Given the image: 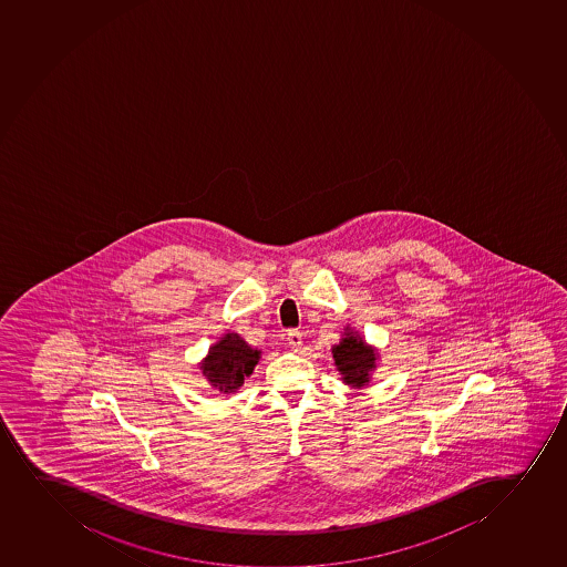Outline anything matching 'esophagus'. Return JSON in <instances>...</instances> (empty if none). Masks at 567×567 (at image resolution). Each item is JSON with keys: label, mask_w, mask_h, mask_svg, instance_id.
Instances as JSON below:
<instances>
[{"label": "esophagus", "mask_w": 567, "mask_h": 567, "mask_svg": "<svg viewBox=\"0 0 567 567\" xmlns=\"http://www.w3.org/2000/svg\"><path fill=\"white\" fill-rule=\"evenodd\" d=\"M301 344H303L301 333H299L298 329H290V331H288V347L292 348V350H299Z\"/></svg>", "instance_id": "34e87169"}]
</instances>
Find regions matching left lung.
<instances>
[{
    "label": "left lung",
    "instance_id": "1",
    "mask_svg": "<svg viewBox=\"0 0 567 567\" xmlns=\"http://www.w3.org/2000/svg\"><path fill=\"white\" fill-rule=\"evenodd\" d=\"M337 371L342 374V382L350 388H363L371 380V372L377 369V352L365 344L358 333L347 328L341 342L331 348Z\"/></svg>",
    "mask_w": 567,
    "mask_h": 567
}]
</instances>
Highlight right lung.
Masks as SVG:
<instances>
[{
	"mask_svg": "<svg viewBox=\"0 0 567 567\" xmlns=\"http://www.w3.org/2000/svg\"><path fill=\"white\" fill-rule=\"evenodd\" d=\"M260 355L262 352L250 348L238 333H226L209 348L200 371L214 390L228 395L244 385L245 378L252 374Z\"/></svg>",
	"mask_w": 567,
	"mask_h": 567,
	"instance_id": "right-lung-1",
	"label": "right lung"
}]
</instances>
